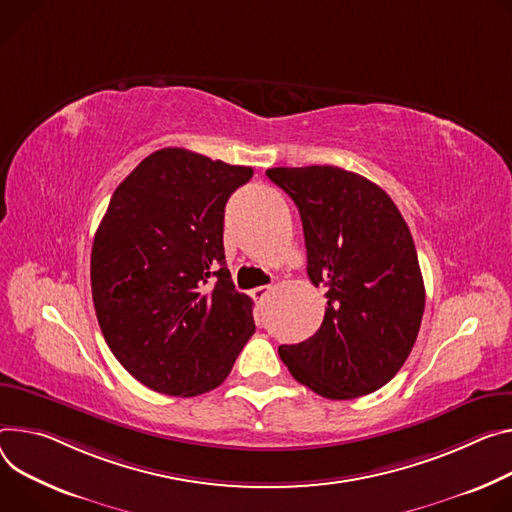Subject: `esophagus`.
Instances as JSON below:
<instances>
[{
	"instance_id": "esophagus-1",
	"label": "esophagus",
	"mask_w": 512,
	"mask_h": 512,
	"mask_svg": "<svg viewBox=\"0 0 512 512\" xmlns=\"http://www.w3.org/2000/svg\"><path fill=\"white\" fill-rule=\"evenodd\" d=\"M271 292V288L269 286H257L255 290H251V298L255 300V302H263L265 300V296Z\"/></svg>"
}]
</instances>
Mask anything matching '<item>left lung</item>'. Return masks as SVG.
Listing matches in <instances>:
<instances>
[{
	"label": "left lung",
	"instance_id": "left-lung-1",
	"mask_svg": "<svg viewBox=\"0 0 512 512\" xmlns=\"http://www.w3.org/2000/svg\"><path fill=\"white\" fill-rule=\"evenodd\" d=\"M267 177L294 200L310 282L327 288L314 337L282 345L294 380L329 400L386 386L410 355L425 312L414 241L392 198L333 165L273 167Z\"/></svg>",
	"mask_w": 512,
	"mask_h": 512
}]
</instances>
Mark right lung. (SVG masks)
<instances>
[{
  "mask_svg": "<svg viewBox=\"0 0 512 512\" xmlns=\"http://www.w3.org/2000/svg\"><path fill=\"white\" fill-rule=\"evenodd\" d=\"M251 167L167 147L118 185L91 247L102 335L132 378L169 396L220 386L255 333L224 261V206Z\"/></svg>",
  "mask_w": 512,
  "mask_h": 512,
  "instance_id": "right-lung-1",
  "label": "right lung"
}]
</instances>
